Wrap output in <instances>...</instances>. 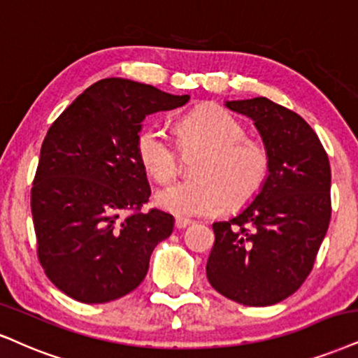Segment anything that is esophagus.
I'll list each match as a JSON object with an SVG mask.
<instances>
[{
    "label": "esophagus",
    "mask_w": 358,
    "mask_h": 358,
    "mask_svg": "<svg viewBox=\"0 0 358 358\" xmlns=\"http://www.w3.org/2000/svg\"><path fill=\"white\" fill-rule=\"evenodd\" d=\"M187 226H191V220L184 217H176V229H186Z\"/></svg>",
    "instance_id": "1"
}]
</instances>
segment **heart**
<instances>
[{"label": "heart", "mask_w": 358, "mask_h": 358, "mask_svg": "<svg viewBox=\"0 0 358 358\" xmlns=\"http://www.w3.org/2000/svg\"><path fill=\"white\" fill-rule=\"evenodd\" d=\"M182 151L194 145L206 154L194 166L196 179L182 180L157 192L156 204L179 217H201L222 213L227 204L241 207L257 196L268 172L267 151L244 138L239 119L215 104L194 108L176 122ZM136 152L145 172L157 182H169L178 174L179 149L156 124L143 127Z\"/></svg>", "instance_id": "obj_1"}]
</instances>
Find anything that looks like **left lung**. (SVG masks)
<instances>
[{
    "instance_id": "obj_1",
    "label": "left lung",
    "mask_w": 358,
    "mask_h": 358,
    "mask_svg": "<svg viewBox=\"0 0 358 358\" xmlns=\"http://www.w3.org/2000/svg\"><path fill=\"white\" fill-rule=\"evenodd\" d=\"M254 121L268 156L262 189L236 217L214 222L210 285L234 302L266 307L303 284L327 234L329 156L297 113L267 98L226 101Z\"/></svg>"
}]
</instances>
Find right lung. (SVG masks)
Returning <instances> with one entry per match:
<instances>
[{
  "label": "right lung",
  "instance_id": "right-lung-1",
  "mask_svg": "<svg viewBox=\"0 0 358 358\" xmlns=\"http://www.w3.org/2000/svg\"><path fill=\"white\" fill-rule=\"evenodd\" d=\"M189 101L121 78L101 79L52 122L31 189L44 273L85 303L116 301L144 280L149 259L174 217L149 201L136 139L145 116Z\"/></svg>",
  "mask_w": 358,
  "mask_h": 358
}]
</instances>
